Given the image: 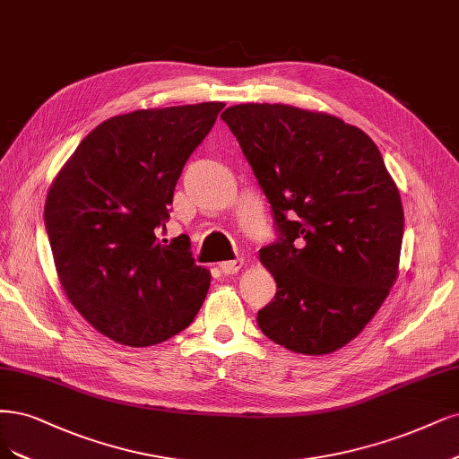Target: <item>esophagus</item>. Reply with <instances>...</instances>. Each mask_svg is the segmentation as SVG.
<instances>
[{
    "label": "esophagus",
    "mask_w": 459,
    "mask_h": 459,
    "mask_svg": "<svg viewBox=\"0 0 459 459\" xmlns=\"http://www.w3.org/2000/svg\"><path fill=\"white\" fill-rule=\"evenodd\" d=\"M243 258H235V260H228V262H222L220 264V272H222L224 275H233L237 273L243 267Z\"/></svg>",
    "instance_id": "esophagus-1"
}]
</instances>
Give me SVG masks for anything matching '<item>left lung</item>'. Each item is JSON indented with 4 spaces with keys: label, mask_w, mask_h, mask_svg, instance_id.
Wrapping results in <instances>:
<instances>
[{
    "label": "left lung",
    "mask_w": 459,
    "mask_h": 459,
    "mask_svg": "<svg viewBox=\"0 0 459 459\" xmlns=\"http://www.w3.org/2000/svg\"><path fill=\"white\" fill-rule=\"evenodd\" d=\"M222 119L277 231L260 248L277 292L256 323L290 351H336L367 326L397 279L404 214L384 157L353 125L287 104H237Z\"/></svg>",
    "instance_id": "left-lung-1"
}]
</instances>
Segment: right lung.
<instances>
[{"label":"right lung","mask_w":459,"mask_h":459,"mask_svg":"<svg viewBox=\"0 0 459 459\" xmlns=\"http://www.w3.org/2000/svg\"><path fill=\"white\" fill-rule=\"evenodd\" d=\"M226 104L136 109L77 146L45 201L56 273L74 307L109 340L144 347L192 325L211 287L187 235L160 239L189 155Z\"/></svg>","instance_id":"right-lung-1"}]
</instances>
